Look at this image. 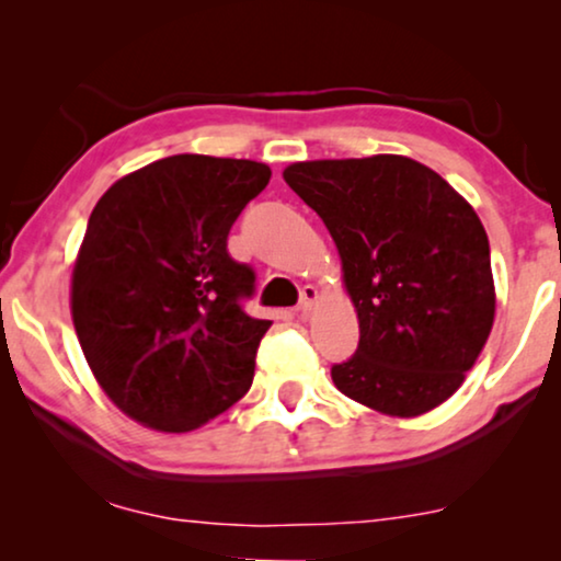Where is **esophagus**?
I'll list each match as a JSON object with an SVG mask.
<instances>
[{"mask_svg":"<svg viewBox=\"0 0 561 561\" xmlns=\"http://www.w3.org/2000/svg\"><path fill=\"white\" fill-rule=\"evenodd\" d=\"M317 298H319V290L313 288V286H304L301 288V301H298V311H301V317H309L311 309H313V304H317Z\"/></svg>","mask_w":561,"mask_h":561,"instance_id":"esophagus-1","label":"esophagus"}]
</instances>
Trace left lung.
I'll use <instances>...</instances> for the list:
<instances>
[{
  "label": "left lung",
  "instance_id": "8db88e82",
  "mask_svg": "<svg viewBox=\"0 0 561 561\" xmlns=\"http://www.w3.org/2000/svg\"><path fill=\"white\" fill-rule=\"evenodd\" d=\"M283 179L327 225L357 309L359 344L332 365L334 386L388 416L447 401L495 317L490 242L472 206L403 156L309 160Z\"/></svg>",
  "mask_w": 561,
  "mask_h": 561
}]
</instances>
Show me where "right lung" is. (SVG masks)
<instances>
[{"label":"right lung","mask_w":561,"mask_h":561,"mask_svg":"<svg viewBox=\"0 0 561 561\" xmlns=\"http://www.w3.org/2000/svg\"><path fill=\"white\" fill-rule=\"evenodd\" d=\"M267 181L255 160L171 156L91 211L73 327L99 386L140 424L191 432L250 390L273 321L244 313L255 271L229 255L227 234Z\"/></svg>","instance_id":"1"}]
</instances>
